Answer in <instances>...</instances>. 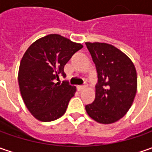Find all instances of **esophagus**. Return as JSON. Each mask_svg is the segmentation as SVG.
Listing matches in <instances>:
<instances>
[{
  "label": "esophagus",
  "instance_id": "1",
  "mask_svg": "<svg viewBox=\"0 0 152 152\" xmlns=\"http://www.w3.org/2000/svg\"><path fill=\"white\" fill-rule=\"evenodd\" d=\"M85 88H86V86H85V85H84V86H78V87H77V89H78V91H83V90H85Z\"/></svg>",
  "mask_w": 152,
  "mask_h": 152
}]
</instances>
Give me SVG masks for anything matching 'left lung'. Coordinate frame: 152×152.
<instances>
[{
	"label": "left lung",
	"instance_id": "left-lung-1",
	"mask_svg": "<svg viewBox=\"0 0 152 152\" xmlns=\"http://www.w3.org/2000/svg\"><path fill=\"white\" fill-rule=\"evenodd\" d=\"M96 64L98 83L96 98L85 110L100 124H113L125 115L137 91L134 63L123 51L107 43H85Z\"/></svg>",
	"mask_w": 152,
	"mask_h": 152
}]
</instances>
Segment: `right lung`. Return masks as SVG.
<instances>
[{"label":"right lung","mask_w":152,"mask_h":152,"mask_svg":"<svg viewBox=\"0 0 152 152\" xmlns=\"http://www.w3.org/2000/svg\"><path fill=\"white\" fill-rule=\"evenodd\" d=\"M83 48L59 34L34 41L25 51L18 70V85L23 102L36 119L50 122L61 118L76 87L67 81L55 83L72 56Z\"/></svg>","instance_id":"add662e5"}]
</instances>
